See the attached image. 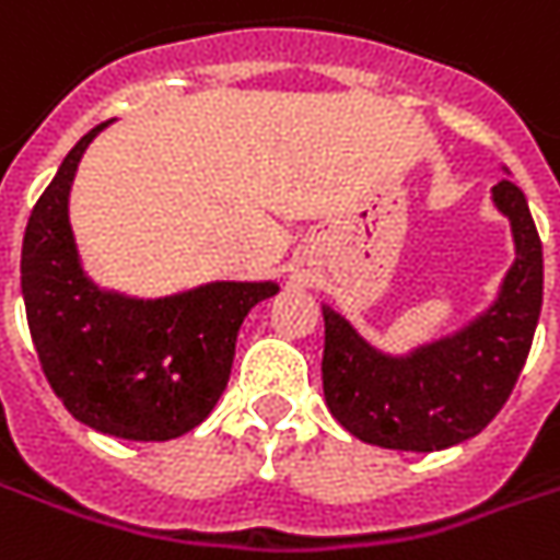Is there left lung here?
Returning <instances> with one entry per match:
<instances>
[{"label": "left lung", "instance_id": "left-lung-1", "mask_svg": "<svg viewBox=\"0 0 560 560\" xmlns=\"http://www.w3.org/2000/svg\"><path fill=\"white\" fill-rule=\"evenodd\" d=\"M492 203L511 222L514 262L490 310L462 331L387 357L322 306L325 402L362 443L406 453L446 450L480 434L514 390L542 310V242L511 179L492 185Z\"/></svg>", "mask_w": 560, "mask_h": 560}]
</instances>
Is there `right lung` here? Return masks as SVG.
Returning <instances> with one entry per match:
<instances>
[{"label": "right lung", "instance_id": "add662e5", "mask_svg": "<svg viewBox=\"0 0 560 560\" xmlns=\"http://www.w3.org/2000/svg\"><path fill=\"white\" fill-rule=\"evenodd\" d=\"M107 124L61 161L30 213L21 291L39 365L77 421L120 440H173L213 412L229 384L244 316L276 281H210L161 300L102 291L80 266L68 198L80 158Z\"/></svg>", "mask_w": 560, "mask_h": 560}]
</instances>
